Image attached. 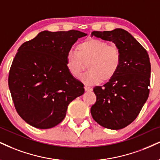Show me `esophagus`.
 <instances>
[{
    "label": "esophagus",
    "instance_id": "obj_1",
    "mask_svg": "<svg viewBox=\"0 0 160 160\" xmlns=\"http://www.w3.org/2000/svg\"><path fill=\"white\" fill-rule=\"evenodd\" d=\"M84 88H85V91H86V92H90V91H92V88L89 87V86H84Z\"/></svg>",
    "mask_w": 160,
    "mask_h": 160
}]
</instances>
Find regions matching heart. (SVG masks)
<instances>
[{
    "mask_svg": "<svg viewBox=\"0 0 160 160\" xmlns=\"http://www.w3.org/2000/svg\"><path fill=\"white\" fill-rule=\"evenodd\" d=\"M87 64L88 72L80 77L86 85H96L112 80L122 64V53L118 48L109 45L100 38H90L77 45V52H68L66 67L69 73L78 78Z\"/></svg>",
    "mask_w": 160,
    "mask_h": 160,
    "instance_id": "heart-1",
    "label": "heart"
}]
</instances>
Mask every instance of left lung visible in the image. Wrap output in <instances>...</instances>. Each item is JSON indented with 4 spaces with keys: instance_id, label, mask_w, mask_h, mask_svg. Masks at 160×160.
<instances>
[{
    "instance_id": "1",
    "label": "left lung",
    "mask_w": 160,
    "mask_h": 160,
    "mask_svg": "<svg viewBox=\"0 0 160 160\" xmlns=\"http://www.w3.org/2000/svg\"><path fill=\"white\" fill-rule=\"evenodd\" d=\"M93 36L115 44L122 53V64L112 80L93 88L97 100L91 114L103 128L120 130L135 120L149 95V56L139 42L123 29L93 31Z\"/></svg>"
}]
</instances>
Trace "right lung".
Returning a JSON list of instances; mask_svg holds the SVG:
<instances>
[{"mask_svg":"<svg viewBox=\"0 0 160 160\" xmlns=\"http://www.w3.org/2000/svg\"><path fill=\"white\" fill-rule=\"evenodd\" d=\"M78 30L42 31L20 46L9 73L15 109L34 128L49 129L64 119L69 103L84 93L83 84L66 67V57Z\"/></svg>","mask_w":160,"mask_h":160,"instance_id":"right-lung-1","label":"right lung"}]
</instances>
